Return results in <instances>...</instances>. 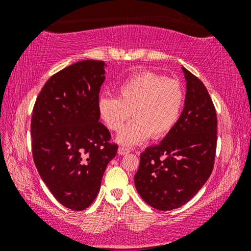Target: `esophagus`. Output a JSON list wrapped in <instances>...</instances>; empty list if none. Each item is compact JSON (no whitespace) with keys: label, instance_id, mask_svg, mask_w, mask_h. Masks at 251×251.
<instances>
[{"label":"esophagus","instance_id":"34e87169","mask_svg":"<svg viewBox=\"0 0 251 251\" xmlns=\"http://www.w3.org/2000/svg\"><path fill=\"white\" fill-rule=\"evenodd\" d=\"M130 152L129 149H126V147H119L118 150V153L120 155H126V154H128Z\"/></svg>","mask_w":251,"mask_h":251}]
</instances>
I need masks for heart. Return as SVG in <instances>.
Here are the masks:
<instances>
[{
  "mask_svg": "<svg viewBox=\"0 0 251 251\" xmlns=\"http://www.w3.org/2000/svg\"><path fill=\"white\" fill-rule=\"evenodd\" d=\"M119 97L100 96L98 113L113 131H120L129 116H135L118 137L122 145H138L152 135L161 138L179 118L184 101L180 83L153 72H142L122 82Z\"/></svg>",
  "mask_w": 251,
  "mask_h": 251,
  "instance_id": "b5f03b06",
  "label": "heart"
}]
</instances>
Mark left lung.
I'll return each mask as SVG.
<instances>
[{"label": "left lung", "mask_w": 251, "mask_h": 251, "mask_svg": "<svg viewBox=\"0 0 251 251\" xmlns=\"http://www.w3.org/2000/svg\"><path fill=\"white\" fill-rule=\"evenodd\" d=\"M186 96L176 125L159 145L140 154L135 186L151 207L167 211L191 200L210 177L217 145V115L207 88L183 67Z\"/></svg>", "instance_id": "8db88e82"}]
</instances>
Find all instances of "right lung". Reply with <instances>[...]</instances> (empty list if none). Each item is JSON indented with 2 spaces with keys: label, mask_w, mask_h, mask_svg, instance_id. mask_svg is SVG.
<instances>
[{
  "label": "right lung",
  "mask_w": 251,
  "mask_h": 251,
  "mask_svg": "<svg viewBox=\"0 0 251 251\" xmlns=\"http://www.w3.org/2000/svg\"><path fill=\"white\" fill-rule=\"evenodd\" d=\"M105 63L82 60L52 75L37 96L30 135L41 178L64 207L81 211L100 190L118 145L99 122L98 99Z\"/></svg>",
  "instance_id": "1"
}]
</instances>
